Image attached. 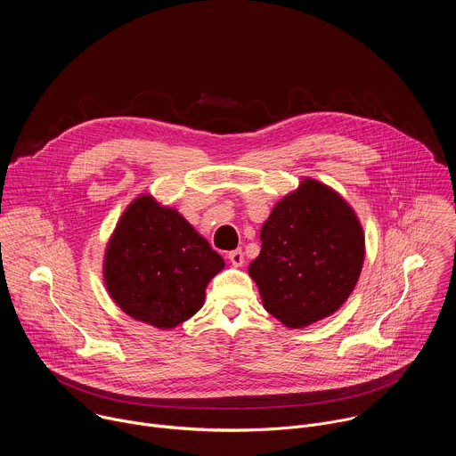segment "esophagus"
<instances>
[{"mask_svg": "<svg viewBox=\"0 0 456 456\" xmlns=\"http://www.w3.org/2000/svg\"><path fill=\"white\" fill-rule=\"evenodd\" d=\"M229 259H231V264H232L234 267H241V265H243V262H245V257H243L241 248L231 250V252H229Z\"/></svg>", "mask_w": 456, "mask_h": 456, "instance_id": "34e87169", "label": "esophagus"}]
</instances>
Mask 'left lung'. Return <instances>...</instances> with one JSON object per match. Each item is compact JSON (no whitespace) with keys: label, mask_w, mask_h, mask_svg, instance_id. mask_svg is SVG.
<instances>
[{"label":"left lung","mask_w":456,"mask_h":456,"mask_svg":"<svg viewBox=\"0 0 456 456\" xmlns=\"http://www.w3.org/2000/svg\"><path fill=\"white\" fill-rule=\"evenodd\" d=\"M262 250L248 265L262 303L289 329L332 315L354 292L364 264V232L330 185L305 176L273 208Z\"/></svg>","instance_id":"1"}]
</instances>
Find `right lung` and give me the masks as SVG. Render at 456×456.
<instances>
[{
	"label": "right lung",
	"instance_id": "obj_1",
	"mask_svg": "<svg viewBox=\"0 0 456 456\" xmlns=\"http://www.w3.org/2000/svg\"><path fill=\"white\" fill-rule=\"evenodd\" d=\"M224 257L175 209L142 192L120 215L104 250L102 280L117 306L159 330L197 314Z\"/></svg>",
	"mask_w": 456,
	"mask_h": 456
}]
</instances>
